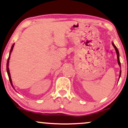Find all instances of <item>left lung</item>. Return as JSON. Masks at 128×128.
I'll list each match as a JSON object with an SVG mask.
<instances>
[{
    "label": "left lung",
    "instance_id": "left-lung-1",
    "mask_svg": "<svg viewBox=\"0 0 128 128\" xmlns=\"http://www.w3.org/2000/svg\"><path fill=\"white\" fill-rule=\"evenodd\" d=\"M112 45H113V46H114V48H115V50H116V54H117V59H118V64H119V66H120V57H119V52H118V48H116V47L115 46V44H113V43H112ZM120 74H121V71H120Z\"/></svg>",
    "mask_w": 128,
    "mask_h": 128
}]
</instances>
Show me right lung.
Returning a JSON list of instances; mask_svg holds the SVG:
<instances>
[{
  "mask_svg": "<svg viewBox=\"0 0 128 128\" xmlns=\"http://www.w3.org/2000/svg\"><path fill=\"white\" fill-rule=\"evenodd\" d=\"M14 44H13L12 46V48H11V50H10V53H9V56H8V62H7V66H6V70H7V72H8V78H9V80H10V82L11 84V85L12 86V87L14 88L13 86H12V79H11V76H10V71H9V68H8V63H9V59H10V54H11V53H12V49H13V48H14Z\"/></svg>",
  "mask_w": 128,
  "mask_h": 128,
  "instance_id": "right-lung-1",
  "label": "right lung"
}]
</instances>
